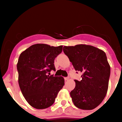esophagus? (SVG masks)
Masks as SVG:
<instances>
[{"label":"esophagus","mask_w":122,"mask_h":122,"mask_svg":"<svg viewBox=\"0 0 122 122\" xmlns=\"http://www.w3.org/2000/svg\"><path fill=\"white\" fill-rule=\"evenodd\" d=\"M64 79H65V81H68L69 80V77H65Z\"/></svg>","instance_id":"1"}]
</instances>
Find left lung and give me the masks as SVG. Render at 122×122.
<instances>
[{
  "mask_svg": "<svg viewBox=\"0 0 122 122\" xmlns=\"http://www.w3.org/2000/svg\"><path fill=\"white\" fill-rule=\"evenodd\" d=\"M64 53L77 71L82 73L80 81L74 80L76 87L70 93L77 107L90 110L98 106L106 95L110 66L105 52L92 45L64 46Z\"/></svg>",
  "mask_w": 122,
  "mask_h": 122,
  "instance_id": "8db88e82",
  "label": "left lung"
}]
</instances>
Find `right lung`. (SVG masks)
<instances>
[{
  "label": "right lung",
  "mask_w": 122,
  "mask_h": 122,
  "mask_svg": "<svg viewBox=\"0 0 122 122\" xmlns=\"http://www.w3.org/2000/svg\"><path fill=\"white\" fill-rule=\"evenodd\" d=\"M62 46L36 44L19 56L17 64L19 87L25 100L33 107L44 109L52 106L64 85L62 77L48 75L51 70H56L54 61L62 52Z\"/></svg>",
  "instance_id": "right-lung-1"
}]
</instances>
